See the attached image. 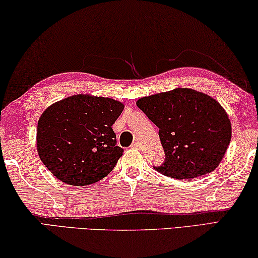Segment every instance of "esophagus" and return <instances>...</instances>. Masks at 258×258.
I'll list each match as a JSON object with an SVG mask.
<instances>
[{"label":"esophagus","mask_w":258,"mask_h":258,"mask_svg":"<svg viewBox=\"0 0 258 258\" xmlns=\"http://www.w3.org/2000/svg\"><path fill=\"white\" fill-rule=\"evenodd\" d=\"M132 148H134V149H140V148H141V145L139 144L138 141H134L133 144H132Z\"/></svg>","instance_id":"esophagus-1"}]
</instances>
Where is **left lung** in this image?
Masks as SVG:
<instances>
[{"instance_id": "left-lung-1", "label": "left lung", "mask_w": 258, "mask_h": 258, "mask_svg": "<svg viewBox=\"0 0 258 258\" xmlns=\"http://www.w3.org/2000/svg\"><path fill=\"white\" fill-rule=\"evenodd\" d=\"M137 105L159 128L165 161L155 166L175 179L199 178L222 162L231 142L232 127L226 111L207 94L190 88L155 94Z\"/></svg>"}]
</instances>
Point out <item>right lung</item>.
<instances>
[{"mask_svg": "<svg viewBox=\"0 0 258 258\" xmlns=\"http://www.w3.org/2000/svg\"><path fill=\"white\" fill-rule=\"evenodd\" d=\"M124 104L109 97L73 95L51 104L38 121L36 149L65 183L87 186L111 172L122 155L111 126Z\"/></svg>", "mask_w": 258, "mask_h": 258, "instance_id": "obj_1", "label": "right lung"}]
</instances>
